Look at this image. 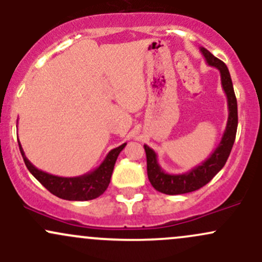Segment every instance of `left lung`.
I'll list each match as a JSON object with an SVG mask.
<instances>
[{"label":"left lung","mask_w":262,"mask_h":262,"mask_svg":"<svg viewBox=\"0 0 262 262\" xmlns=\"http://www.w3.org/2000/svg\"><path fill=\"white\" fill-rule=\"evenodd\" d=\"M200 52L204 55L208 64L215 67L221 72L222 87L226 92L227 104H228V120H227L226 130L222 137L221 143L214 149L209 158H207L202 165L191 168L185 173L173 175V173L165 172L158 163L157 155H156L155 150L148 147L147 144H144V150H146L147 156L148 179L157 191L167 195L186 194V192L195 191V190L207 185L226 165L232 147H233L234 139H236L237 124H238L237 100L228 68L221 59L214 57L208 49L202 47Z\"/></svg>","instance_id":"1"}]
</instances>
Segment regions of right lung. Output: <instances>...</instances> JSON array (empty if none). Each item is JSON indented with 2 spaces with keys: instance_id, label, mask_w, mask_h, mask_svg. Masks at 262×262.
<instances>
[{
  "instance_id": "1",
  "label": "right lung",
  "mask_w": 262,
  "mask_h": 262,
  "mask_svg": "<svg viewBox=\"0 0 262 262\" xmlns=\"http://www.w3.org/2000/svg\"><path fill=\"white\" fill-rule=\"evenodd\" d=\"M125 146L126 143H124L110 150L106 157H105V160L102 161L101 165L95 168L94 171H91V172L76 176V178H60V176L50 175L48 172L38 170L26 158L23 147L18 143L24 162H25L28 170L30 171V173L36 180L55 196L64 200H77V202L96 199L97 196L104 194V191L110 184L116 158H118L119 153L123 150V148Z\"/></svg>"
}]
</instances>
